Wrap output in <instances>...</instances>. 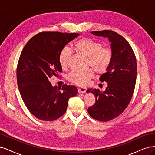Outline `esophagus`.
Masks as SVG:
<instances>
[{
    "label": "esophagus",
    "mask_w": 155,
    "mask_h": 155,
    "mask_svg": "<svg viewBox=\"0 0 155 155\" xmlns=\"http://www.w3.org/2000/svg\"><path fill=\"white\" fill-rule=\"evenodd\" d=\"M86 90H87V89L86 87H81V88L78 89V93H86Z\"/></svg>",
    "instance_id": "1"
}]
</instances>
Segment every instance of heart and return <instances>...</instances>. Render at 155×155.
<instances>
[{"label": "heart", "mask_w": 155, "mask_h": 155, "mask_svg": "<svg viewBox=\"0 0 155 155\" xmlns=\"http://www.w3.org/2000/svg\"><path fill=\"white\" fill-rule=\"evenodd\" d=\"M75 50L87 57V67H91L98 74H102L107 69L111 61L112 53L109 48H102V45L92 39L84 37L74 44ZM71 56V51L68 48H63L60 52L58 61L63 69L68 68ZM93 77L91 69L86 71H73L68 75V79L74 84L85 86Z\"/></svg>", "instance_id": "b5f03b06"}]
</instances>
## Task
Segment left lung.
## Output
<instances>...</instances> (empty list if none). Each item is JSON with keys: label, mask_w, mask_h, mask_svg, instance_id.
Returning a JSON list of instances; mask_svg holds the SVG:
<instances>
[{"label": "left lung", "mask_w": 155, "mask_h": 155, "mask_svg": "<svg viewBox=\"0 0 155 155\" xmlns=\"http://www.w3.org/2000/svg\"><path fill=\"white\" fill-rule=\"evenodd\" d=\"M91 33L107 38L111 42V61L106 73L100 77V81L106 82L107 87L104 91L96 89L86 91L96 98L95 104L87 109L89 114L106 122L118 117L131 101L137 79V60L130 44L117 33L104 30Z\"/></svg>", "instance_id": "8db88e82"}]
</instances>
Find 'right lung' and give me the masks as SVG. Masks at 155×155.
<instances>
[{
  "label": "right lung",
  "instance_id": "right-lung-1",
  "mask_svg": "<svg viewBox=\"0 0 155 155\" xmlns=\"http://www.w3.org/2000/svg\"><path fill=\"white\" fill-rule=\"evenodd\" d=\"M79 33L42 32L24 46L17 68V84L23 101L30 113L44 121H53L66 113L69 99L77 88L64 85L53 86L49 78L62 71L58 57L66 45Z\"/></svg>",
  "mask_w": 155,
  "mask_h": 155
}]
</instances>
